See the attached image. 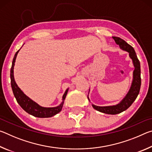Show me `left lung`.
Here are the masks:
<instances>
[{"label": "left lung", "mask_w": 152, "mask_h": 152, "mask_svg": "<svg viewBox=\"0 0 152 152\" xmlns=\"http://www.w3.org/2000/svg\"><path fill=\"white\" fill-rule=\"evenodd\" d=\"M113 39L115 40V43L117 45H119L121 49L127 51L129 55V57L133 61V66L135 67V70L133 71V78L132 86H131L129 91L125 97L119 104L113 105V106L108 107H99L94 104H92V106L93 107L94 109L97 110L98 111L109 115H116L127 110L132 104L133 102H134L136 98L137 97L139 93H140L141 87V68L140 62L137 57L134 49H133L132 46L128 44L125 41L121 39L120 37H113Z\"/></svg>", "instance_id": "left-lung-1"}]
</instances>
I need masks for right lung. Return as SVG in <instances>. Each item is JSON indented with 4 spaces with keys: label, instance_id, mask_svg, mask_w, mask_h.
Wrapping results in <instances>:
<instances>
[{
    "label": "right lung",
    "instance_id": "obj_1",
    "mask_svg": "<svg viewBox=\"0 0 152 152\" xmlns=\"http://www.w3.org/2000/svg\"><path fill=\"white\" fill-rule=\"evenodd\" d=\"M19 50H18L16 53H15L13 60H12V66L11 68V83L12 92H13L15 99H16L17 102L19 103L20 107H21L25 111H26L27 113H29V114L33 115V116L39 118H48L54 116L55 115L58 114V113H60L61 110L64 102V100H65L66 94L68 93V88L66 90L65 93L63 95L62 102H61V103L59 105V106L56 107L47 108L41 107L39 104L36 103L35 102L29 99V97L27 96L26 95L21 91V90L18 87L14 78L13 69L15 62V60H16L17 53L19 51Z\"/></svg>",
    "mask_w": 152,
    "mask_h": 152
}]
</instances>
